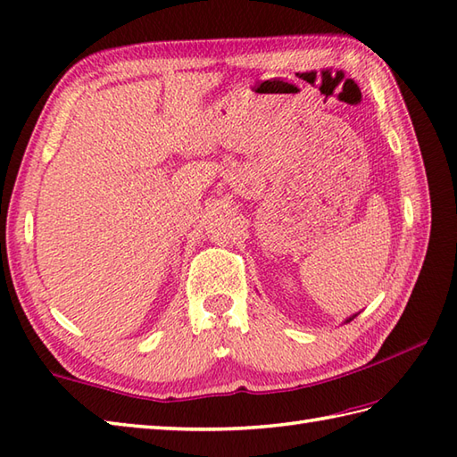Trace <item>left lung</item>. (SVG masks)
<instances>
[{"label": "left lung", "mask_w": 457, "mask_h": 457, "mask_svg": "<svg viewBox=\"0 0 457 457\" xmlns=\"http://www.w3.org/2000/svg\"><path fill=\"white\" fill-rule=\"evenodd\" d=\"M355 316H357V314H353V316H349V318H347V320H345V324H347V322H352V320H353V318H355Z\"/></svg>", "instance_id": "obj_1"}]
</instances>
